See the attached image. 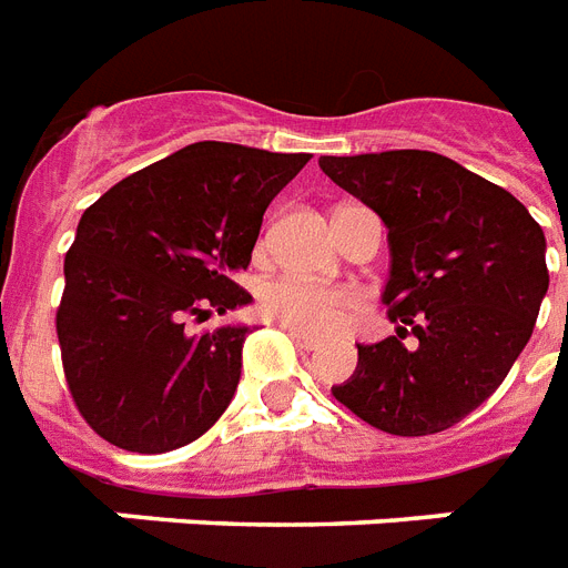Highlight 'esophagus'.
Masks as SVG:
<instances>
[{"mask_svg":"<svg viewBox=\"0 0 568 568\" xmlns=\"http://www.w3.org/2000/svg\"><path fill=\"white\" fill-rule=\"evenodd\" d=\"M288 336L297 342V347H301V351H321V347H324V342H321L318 336H310V333H303V329H297V327H288Z\"/></svg>","mask_w":568,"mask_h":568,"instance_id":"34e87169","label":"esophagus"}]
</instances>
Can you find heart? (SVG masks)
<instances>
[{
    "instance_id": "heart-1",
    "label": "heart",
    "mask_w": 568,
    "mask_h": 568,
    "mask_svg": "<svg viewBox=\"0 0 568 568\" xmlns=\"http://www.w3.org/2000/svg\"><path fill=\"white\" fill-rule=\"evenodd\" d=\"M258 303L271 318L288 327L333 336L354 321L363 297L347 285H321L297 274H283L262 285Z\"/></svg>"
}]
</instances>
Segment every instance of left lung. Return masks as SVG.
I'll list each match as a JSON object with an SVG mask.
<instances>
[{"instance_id": "8db88e82", "label": "left lung", "mask_w": 568, "mask_h": 568, "mask_svg": "<svg viewBox=\"0 0 568 568\" xmlns=\"http://www.w3.org/2000/svg\"><path fill=\"white\" fill-rule=\"evenodd\" d=\"M318 164L386 223L383 303L397 324V336L356 345L354 377L333 395L392 436L448 430L528 345L548 292L542 226L510 191L439 153L321 155Z\"/></svg>"}]
</instances>
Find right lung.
I'll use <instances>...</instances> for the list:
<instances>
[{
    "instance_id": "add662e5",
    "label": "right lung",
    "mask_w": 568,
    "mask_h": 568,
    "mask_svg": "<svg viewBox=\"0 0 568 568\" xmlns=\"http://www.w3.org/2000/svg\"><path fill=\"white\" fill-rule=\"evenodd\" d=\"M306 162L200 141L84 209L55 329L70 395L102 439L164 454L221 418L247 327L191 333L189 321L250 303L235 274L247 271L271 200Z\"/></svg>"
}]
</instances>
